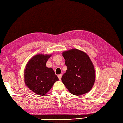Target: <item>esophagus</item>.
<instances>
[{
	"label": "esophagus",
	"instance_id": "obj_1",
	"mask_svg": "<svg viewBox=\"0 0 123 123\" xmlns=\"http://www.w3.org/2000/svg\"><path fill=\"white\" fill-rule=\"evenodd\" d=\"M62 76V74H59V75H58V79H59V80H61Z\"/></svg>",
	"mask_w": 123,
	"mask_h": 123
}]
</instances>
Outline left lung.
<instances>
[{
    "label": "left lung",
    "instance_id": "1",
    "mask_svg": "<svg viewBox=\"0 0 123 123\" xmlns=\"http://www.w3.org/2000/svg\"><path fill=\"white\" fill-rule=\"evenodd\" d=\"M67 69L62 77V82L71 93L80 95L90 91L93 86L95 73L88 55L76 49L64 52Z\"/></svg>",
    "mask_w": 123,
    "mask_h": 123
}]
</instances>
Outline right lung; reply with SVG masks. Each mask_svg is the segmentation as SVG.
Returning <instances> with one entry per match:
<instances>
[{
  "label": "right lung",
  "instance_id": "add662e5",
  "mask_svg": "<svg viewBox=\"0 0 123 123\" xmlns=\"http://www.w3.org/2000/svg\"><path fill=\"white\" fill-rule=\"evenodd\" d=\"M51 55L38 54L29 61L25 70V82L27 87L39 95H44L58 78L51 68L46 67Z\"/></svg>",
  "mask_w": 123,
  "mask_h": 123
}]
</instances>
